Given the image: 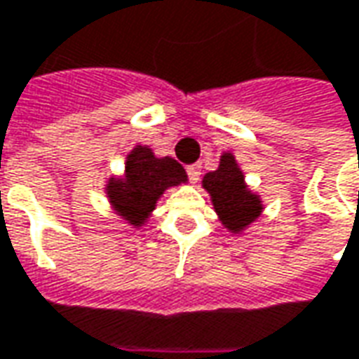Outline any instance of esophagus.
Returning a JSON list of instances; mask_svg holds the SVG:
<instances>
[{
    "label": "esophagus",
    "mask_w": 359,
    "mask_h": 359,
    "mask_svg": "<svg viewBox=\"0 0 359 359\" xmlns=\"http://www.w3.org/2000/svg\"><path fill=\"white\" fill-rule=\"evenodd\" d=\"M187 172H188V179L192 180V182H198V180H200V175H202V167H200V163L188 165Z\"/></svg>",
    "instance_id": "obj_1"
}]
</instances>
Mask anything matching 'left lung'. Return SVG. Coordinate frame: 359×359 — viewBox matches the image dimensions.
<instances>
[{"instance_id":"1","label":"left lung","mask_w":359,"mask_h":359,"mask_svg":"<svg viewBox=\"0 0 359 359\" xmlns=\"http://www.w3.org/2000/svg\"><path fill=\"white\" fill-rule=\"evenodd\" d=\"M202 187L212 198L214 210L225 229L241 233L262 214L260 196L250 192L245 175L239 169L233 154H223L219 167L212 172H205Z\"/></svg>"}]
</instances>
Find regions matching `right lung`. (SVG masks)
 I'll return each instance as SVG.
<instances>
[{
  "instance_id": "right-lung-1",
  "label": "right lung",
  "mask_w": 359,
  "mask_h": 359,
  "mask_svg": "<svg viewBox=\"0 0 359 359\" xmlns=\"http://www.w3.org/2000/svg\"><path fill=\"white\" fill-rule=\"evenodd\" d=\"M187 180V171L172 157H155L151 147L136 145L126 157L124 177H112L107 182V196L114 212L140 229L163 192Z\"/></svg>"
}]
</instances>
